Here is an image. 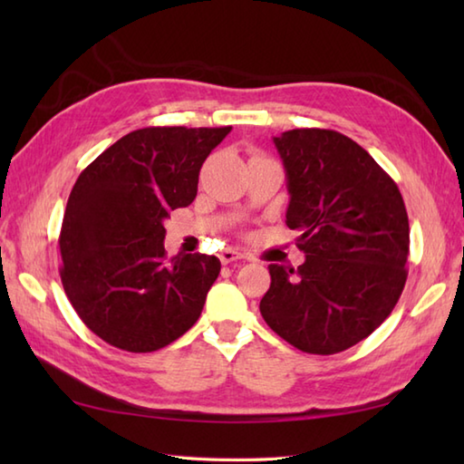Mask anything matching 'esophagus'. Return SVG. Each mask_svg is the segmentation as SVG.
Returning <instances> with one entry per match:
<instances>
[{"mask_svg":"<svg viewBox=\"0 0 464 464\" xmlns=\"http://www.w3.org/2000/svg\"><path fill=\"white\" fill-rule=\"evenodd\" d=\"M239 259H243V255L237 253L235 249H223L221 251V263L223 265H229L233 261H239Z\"/></svg>","mask_w":464,"mask_h":464,"instance_id":"1","label":"esophagus"}]
</instances>
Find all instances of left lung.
<instances>
[{
	"mask_svg": "<svg viewBox=\"0 0 464 464\" xmlns=\"http://www.w3.org/2000/svg\"><path fill=\"white\" fill-rule=\"evenodd\" d=\"M287 171V227L304 263L269 265L265 323L293 347L334 354L367 339L407 283L409 217L391 175L347 135L291 130L273 137Z\"/></svg>",
	"mask_w": 464,
	"mask_h": 464,
	"instance_id": "1",
	"label": "left lung"
}]
</instances>
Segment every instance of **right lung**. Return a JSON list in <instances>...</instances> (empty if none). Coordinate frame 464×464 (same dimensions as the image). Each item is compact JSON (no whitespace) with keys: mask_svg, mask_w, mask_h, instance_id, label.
Instances as JSON below:
<instances>
[{"mask_svg":"<svg viewBox=\"0 0 464 464\" xmlns=\"http://www.w3.org/2000/svg\"><path fill=\"white\" fill-rule=\"evenodd\" d=\"M229 131L143 127L77 177L59 233V275L75 313L105 343L151 353L199 319L221 261L203 253L167 257L163 221L191 205L203 161Z\"/></svg>","mask_w":464,"mask_h":464,"instance_id":"add662e5","label":"right lung"}]
</instances>
